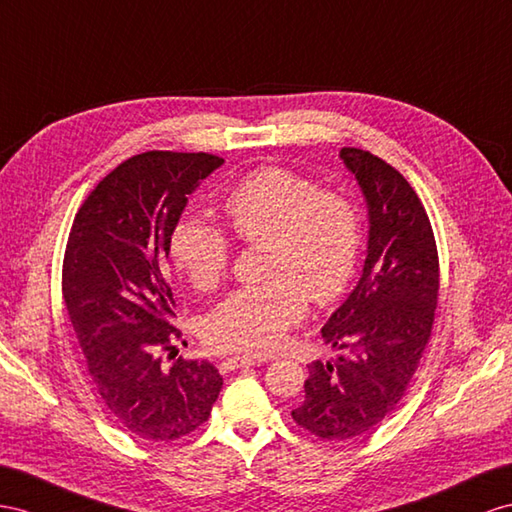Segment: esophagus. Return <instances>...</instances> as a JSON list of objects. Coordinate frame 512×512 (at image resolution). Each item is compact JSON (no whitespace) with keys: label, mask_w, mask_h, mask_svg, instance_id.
I'll use <instances>...</instances> for the list:
<instances>
[{"label":"esophagus","mask_w":512,"mask_h":512,"mask_svg":"<svg viewBox=\"0 0 512 512\" xmlns=\"http://www.w3.org/2000/svg\"><path fill=\"white\" fill-rule=\"evenodd\" d=\"M255 363H259L257 359H253V357H240V355H235V357H229V359H225L220 363V370H225V372H231V370H238V368H246V365H255Z\"/></svg>","instance_id":"1"}]
</instances>
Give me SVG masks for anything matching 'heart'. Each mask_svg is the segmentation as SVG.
Instances as JSON below:
<instances>
[{
  "mask_svg": "<svg viewBox=\"0 0 512 512\" xmlns=\"http://www.w3.org/2000/svg\"><path fill=\"white\" fill-rule=\"evenodd\" d=\"M235 238L266 244L259 287L229 294L205 318L207 346L225 352L268 355L305 318L307 300L329 305L355 279L361 255V216L346 194L283 166L246 175L225 199ZM168 255L199 292L227 279L229 235L199 216H181L168 235Z\"/></svg>",
  "mask_w": 512,
  "mask_h": 512,
  "instance_id": "1",
  "label": "heart"
}]
</instances>
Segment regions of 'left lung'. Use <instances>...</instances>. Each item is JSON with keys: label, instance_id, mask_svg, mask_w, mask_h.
<instances>
[{"label": "left lung", "instance_id": "1", "mask_svg": "<svg viewBox=\"0 0 512 512\" xmlns=\"http://www.w3.org/2000/svg\"><path fill=\"white\" fill-rule=\"evenodd\" d=\"M370 209L363 274L324 324V344L346 350L309 363L292 411L311 435L348 441L396 409L422 361L439 298V253L426 209L396 168L357 147L339 151Z\"/></svg>", "mask_w": 512, "mask_h": 512}]
</instances>
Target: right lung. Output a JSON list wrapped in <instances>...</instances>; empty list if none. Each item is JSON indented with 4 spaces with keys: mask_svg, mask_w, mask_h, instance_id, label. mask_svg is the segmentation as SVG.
<instances>
[{
    "mask_svg": "<svg viewBox=\"0 0 512 512\" xmlns=\"http://www.w3.org/2000/svg\"><path fill=\"white\" fill-rule=\"evenodd\" d=\"M222 157L147 151L103 177L77 209L62 261V298L103 409L131 435L173 441L201 428L222 387L207 361L175 350L168 235L188 194Z\"/></svg>",
    "mask_w": 512,
    "mask_h": 512,
    "instance_id": "add662e5",
    "label": "right lung"
}]
</instances>
